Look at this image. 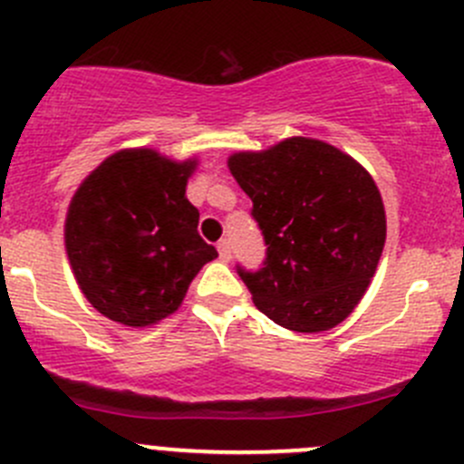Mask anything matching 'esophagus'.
<instances>
[{"label":"esophagus","mask_w":464,"mask_h":464,"mask_svg":"<svg viewBox=\"0 0 464 464\" xmlns=\"http://www.w3.org/2000/svg\"><path fill=\"white\" fill-rule=\"evenodd\" d=\"M218 251H219V260H222V262L231 260V242L222 240V242H219V245H218Z\"/></svg>","instance_id":"esophagus-1"}]
</instances>
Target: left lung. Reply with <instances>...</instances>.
<instances>
[{"label": "left lung", "instance_id": "8db88e82", "mask_svg": "<svg viewBox=\"0 0 464 464\" xmlns=\"http://www.w3.org/2000/svg\"><path fill=\"white\" fill-rule=\"evenodd\" d=\"M228 170L254 202L262 269L237 274L254 305L294 332H325L353 314L377 271L386 210L371 172L319 139L236 152Z\"/></svg>", "mask_w": 464, "mask_h": 464}]
</instances>
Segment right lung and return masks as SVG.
Returning a JSON list of instances; mask_svg holds the SVG:
<instances>
[{
  "instance_id": "add662e5",
  "label": "right lung",
  "mask_w": 464,
  "mask_h": 464,
  "mask_svg": "<svg viewBox=\"0 0 464 464\" xmlns=\"http://www.w3.org/2000/svg\"><path fill=\"white\" fill-rule=\"evenodd\" d=\"M198 159L175 161L152 148L107 157L78 186L64 219L76 283L107 319L148 327L175 314L206 262L218 258L198 233L186 198Z\"/></svg>"
}]
</instances>
